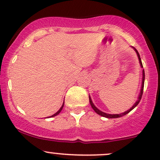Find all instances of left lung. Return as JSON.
<instances>
[{
	"mask_svg": "<svg viewBox=\"0 0 160 160\" xmlns=\"http://www.w3.org/2000/svg\"><path fill=\"white\" fill-rule=\"evenodd\" d=\"M133 48H134V47H133ZM134 50H135V52H136V53H137V54H138V58H139V61H140V66H141V68H143V64H142V62H141V59H140V54H139V53H138V51H137V49H136V48H134ZM144 79H145L144 70H143V78H142V85H141V89H140V95H139V97H138V99L137 100V102H136L134 103V106H133L132 107H131V108H130V109L128 110V111H126V112H123V113H121V114H115V115H112V114H107V113H105V112H103L100 111L99 109H98V108H96V107L94 106V104H93V103H92V99H91L90 96H89V103H90V105H91V106H92V109H93L94 111L96 112V113L98 114V115H101V116H103V117H105V118H120V117H122V116H124V115H127L128 113H129V112H131V110H132V109H134V108H135V107H136L137 106H138V104H139V102H140V99H141L142 95H143V87H144Z\"/></svg>",
	"mask_w": 160,
	"mask_h": 160,
	"instance_id": "left-lung-1",
	"label": "left lung"
}]
</instances>
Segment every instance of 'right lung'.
Segmentation results:
<instances>
[{
  "label": "right lung",
  "mask_w": 160,
  "mask_h": 160,
  "mask_svg": "<svg viewBox=\"0 0 160 160\" xmlns=\"http://www.w3.org/2000/svg\"><path fill=\"white\" fill-rule=\"evenodd\" d=\"M64 103H63L62 106H61V108H60V109H59V110H58V111L57 112H56V113H55V114H54V115H52V116H51V117H54V116H56V115H58V114H59V113H60V112H61V110H62L63 107H64Z\"/></svg>",
  "instance_id": "right-lung-1"
}]
</instances>
